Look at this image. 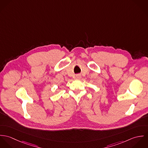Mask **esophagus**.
I'll return each instance as SVG.
<instances>
[{"label":"esophagus","instance_id":"34e87169","mask_svg":"<svg viewBox=\"0 0 148 148\" xmlns=\"http://www.w3.org/2000/svg\"><path fill=\"white\" fill-rule=\"evenodd\" d=\"M76 78L77 79H80V78H81V76H80V75H76Z\"/></svg>","mask_w":148,"mask_h":148}]
</instances>
